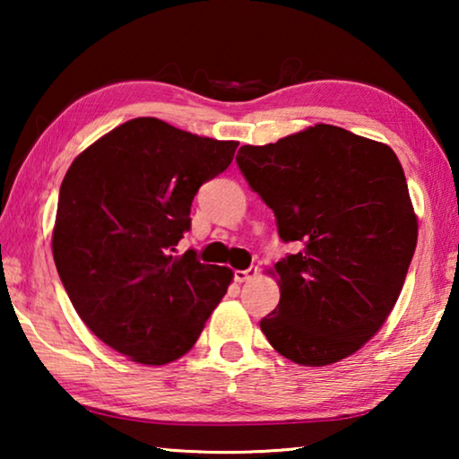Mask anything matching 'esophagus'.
Here are the masks:
<instances>
[{
	"label": "esophagus",
	"mask_w": 459,
	"mask_h": 459,
	"mask_svg": "<svg viewBox=\"0 0 459 459\" xmlns=\"http://www.w3.org/2000/svg\"><path fill=\"white\" fill-rule=\"evenodd\" d=\"M257 275V267H248V269H237L235 271V281L237 283H245L248 279H253Z\"/></svg>",
	"instance_id": "34e87169"
}]
</instances>
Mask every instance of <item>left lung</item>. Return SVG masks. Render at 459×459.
Masks as SVG:
<instances>
[{"label": "left lung", "instance_id": "1", "mask_svg": "<svg viewBox=\"0 0 459 459\" xmlns=\"http://www.w3.org/2000/svg\"><path fill=\"white\" fill-rule=\"evenodd\" d=\"M238 169L273 211L283 243L277 307L261 320L275 351L304 367L354 354L380 330L405 283L417 216L391 147L320 126L243 145Z\"/></svg>", "mask_w": 459, "mask_h": 459}]
</instances>
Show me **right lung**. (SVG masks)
Returning a JSON list of instances; mask_svg holds the SVG:
<instances>
[{
    "mask_svg": "<svg viewBox=\"0 0 459 459\" xmlns=\"http://www.w3.org/2000/svg\"><path fill=\"white\" fill-rule=\"evenodd\" d=\"M219 142L137 117L76 158L62 180L52 255L87 328L113 351L161 367L196 344L232 271L176 255L198 188L230 166Z\"/></svg>",
    "mask_w": 459,
    "mask_h": 459,
    "instance_id": "obj_1",
    "label": "right lung"
}]
</instances>
